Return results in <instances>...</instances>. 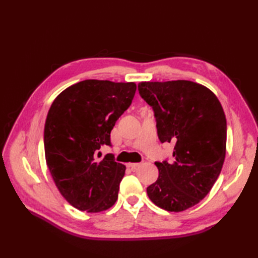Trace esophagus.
I'll use <instances>...</instances> for the list:
<instances>
[{
	"label": "esophagus",
	"instance_id": "esophagus-1",
	"mask_svg": "<svg viewBox=\"0 0 258 258\" xmlns=\"http://www.w3.org/2000/svg\"><path fill=\"white\" fill-rule=\"evenodd\" d=\"M141 166V163H139V162H137V163H127V167L128 168H130V169H132V170H135V169H137L138 167H140Z\"/></svg>",
	"mask_w": 258,
	"mask_h": 258
}]
</instances>
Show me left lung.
Segmentation results:
<instances>
[{
	"mask_svg": "<svg viewBox=\"0 0 258 258\" xmlns=\"http://www.w3.org/2000/svg\"><path fill=\"white\" fill-rule=\"evenodd\" d=\"M140 96L152 106L161 143H174L173 161H156L157 181L147 187L154 204L170 212L197 205L221 173L227 123L220 101L190 81L142 82Z\"/></svg>",
	"mask_w": 258,
	"mask_h": 258,
	"instance_id": "8db88e82",
	"label": "left lung"
}]
</instances>
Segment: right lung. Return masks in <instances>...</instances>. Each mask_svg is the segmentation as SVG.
I'll return each mask as SVG.
<instances>
[{"instance_id":"right-lung-1","label":"right lung","mask_w":258,"mask_h":258,"mask_svg":"<svg viewBox=\"0 0 258 258\" xmlns=\"http://www.w3.org/2000/svg\"><path fill=\"white\" fill-rule=\"evenodd\" d=\"M136 90L135 83L86 80L52 102L44 128L46 163L59 191L74 208L97 213L118 198L126 167L113 154L99 160L97 153L112 146L111 131Z\"/></svg>"}]
</instances>
